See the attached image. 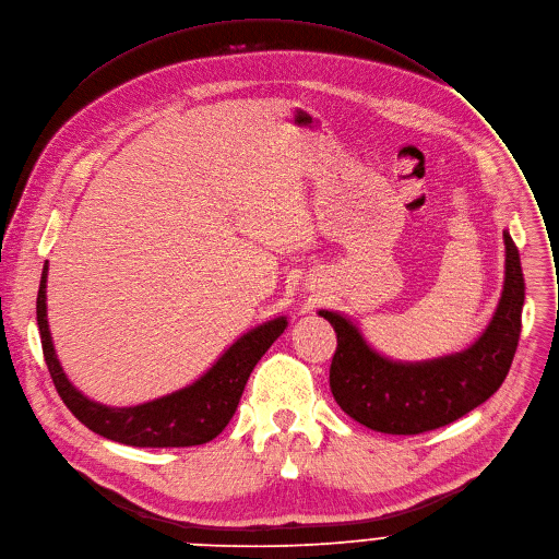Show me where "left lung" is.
I'll return each instance as SVG.
<instances>
[{
  "label": "left lung",
  "instance_id": "1",
  "mask_svg": "<svg viewBox=\"0 0 559 559\" xmlns=\"http://www.w3.org/2000/svg\"><path fill=\"white\" fill-rule=\"evenodd\" d=\"M506 242V283L499 308L479 341L452 357L392 364L377 354L341 314L321 310L336 332L330 390L354 421L385 435H421L448 426L492 396L511 370L524 306L520 251Z\"/></svg>",
  "mask_w": 559,
  "mask_h": 559
}]
</instances>
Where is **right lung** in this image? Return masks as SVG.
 <instances>
[{"mask_svg":"<svg viewBox=\"0 0 559 559\" xmlns=\"http://www.w3.org/2000/svg\"><path fill=\"white\" fill-rule=\"evenodd\" d=\"M46 272L44 265L37 292V328L44 361L67 408L88 430L111 441L138 448H185L218 437L234 417L245 383L270 345L283 334L287 321L274 319L242 334L193 385L133 408H109L78 392L67 379L50 341L46 323Z\"/></svg>","mask_w":559,"mask_h":559,"instance_id":"add662e5","label":"right lung"}]
</instances>
